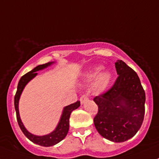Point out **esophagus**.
Masks as SVG:
<instances>
[{"instance_id": "34e87169", "label": "esophagus", "mask_w": 159, "mask_h": 159, "mask_svg": "<svg viewBox=\"0 0 159 159\" xmlns=\"http://www.w3.org/2000/svg\"><path fill=\"white\" fill-rule=\"evenodd\" d=\"M89 100V94H84L83 95H81V97L80 98V102H81V104H84V102H86Z\"/></svg>"}]
</instances>
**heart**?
Masks as SVG:
<instances>
[{
	"label": "heart",
	"instance_id": "1",
	"mask_svg": "<svg viewBox=\"0 0 159 159\" xmlns=\"http://www.w3.org/2000/svg\"><path fill=\"white\" fill-rule=\"evenodd\" d=\"M101 69H102L101 68H96L93 71H91V73L89 74V75H88V79H94L97 76V75L99 73V72H100ZM111 79V75L108 71H104L100 73L99 76L97 77V79H96V89H97V90H98V91H102V90H104L107 86H108V84H109Z\"/></svg>",
	"mask_w": 159,
	"mask_h": 159
}]
</instances>
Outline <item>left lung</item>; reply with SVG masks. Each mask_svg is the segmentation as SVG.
<instances>
[{
	"label": "left lung",
	"instance_id": "left-lung-1",
	"mask_svg": "<svg viewBox=\"0 0 159 159\" xmlns=\"http://www.w3.org/2000/svg\"><path fill=\"white\" fill-rule=\"evenodd\" d=\"M118 78L105 92L96 96L94 118L98 132L108 140L123 142L132 138L145 116V93L137 73L123 61L115 63Z\"/></svg>",
	"mask_w": 159,
	"mask_h": 159
}]
</instances>
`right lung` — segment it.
<instances>
[{
	"instance_id": "obj_1",
	"label": "right lung",
	"mask_w": 159,
	"mask_h": 159,
	"mask_svg": "<svg viewBox=\"0 0 159 159\" xmlns=\"http://www.w3.org/2000/svg\"><path fill=\"white\" fill-rule=\"evenodd\" d=\"M53 62H48V63L44 64V65H41L37 66L36 68H34L30 71L28 72L25 74V75L20 78V81H19L18 84H17V89L16 91L15 96H14V108H15L16 111V116H17V123L19 125V127L21 129L22 132L25 134V135L31 141L34 143L37 144V145H41V146L44 147H49L52 146V145H56L61 141L63 140L65 137H66L67 134L68 132V129H69V118L70 113L72 111L77 109L78 107L80 106V102L77 101L75 103L71 104V105H68L64 108L63 112H62L61 117L60 121H59L58 125H57V128L54 131H52L50 134H47V135L44 136H37L33 134H30L27 131L24 126L23 123L21 122L20 120V115H19V110H18V102L19 99H20V96L21 94L22 91L25 89V85L28 84V82L33 78H34L37 75V72L38 70L44 69V68H47L48 66L51 65Z\"/></svg>"
}]
</instances>
